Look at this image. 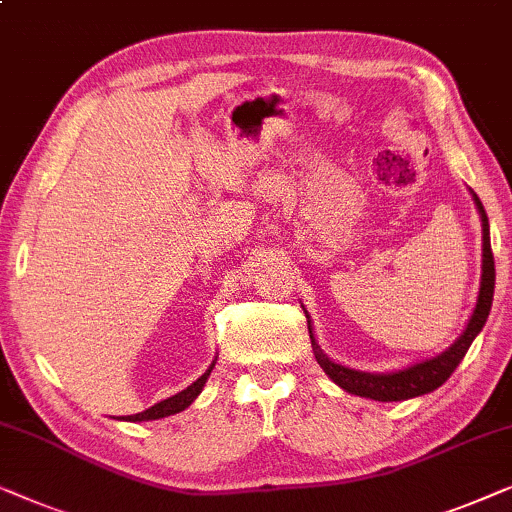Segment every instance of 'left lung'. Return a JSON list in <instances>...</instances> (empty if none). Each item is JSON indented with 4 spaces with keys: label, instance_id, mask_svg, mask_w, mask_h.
I'll return each mask as SVG.
<instances>
[{
    "label": "left lung",
    "instance_id": "obj_1",
    "mask_svg": "<svg viewBox=\"0 0 512 512\" xmlns=\"http://www.w3.org/2000/svg\"><path fill=\"white\" fill-rule=\"evenodd\" d=\"M471 194H473V201H475V206H478V213L482 220L480 292H478V301H475L469 325H466V329L462 331V336H459L448 350L441 352V355L424 359V362H420V364H413V366H408V369H401L394 373H366V371L348 369V366L331 362L325 352L320 350V345L313 336L311 318H308V313L304 308V313L308 318V334H311L315 359H318L322 371H325L327 376L334 380L338 387H341V390L357 394V397L373 399V401H403V399L422 397V394L438 390V387H441L445 380L452 376V371H455L459 362L464 359L466 350L471 348L473 338L480 334L482 327H485L489 308H492V297H494V255H492V243H489L487 213H485V208H482V201L478 199V194L475 192H471Z\"/></svg>",
    "mask_w": 512,
    "mask_h": 512
}]
</instances>
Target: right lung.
Returning <instances> with one entry per match:
<instances>
[{"instance_id": "right-lung-1", "label": "right lung", "mask_w": 512, "mask_h": 512, "mask_svg": "<svg viewBox=\"0 0 512 512\" xmlns=\"http://www.w3.org/2000/svg\"><path fill=\"white\" fill-rule=\"evenodd\" d=\"M213 366H215V362H213L211 366H208L204 376H199L190 387H185L183 392H178V394H174V397H169V399H164V401H160V403H155V406H150L148 410H143V413L122 415V417H118V420H127V422H148V420H160V417H169V415L181 413V410H185L187 406H190V403L199 397L201 390H204V385H206L208 376H211Z\"/></svg>"}]
</instances>
